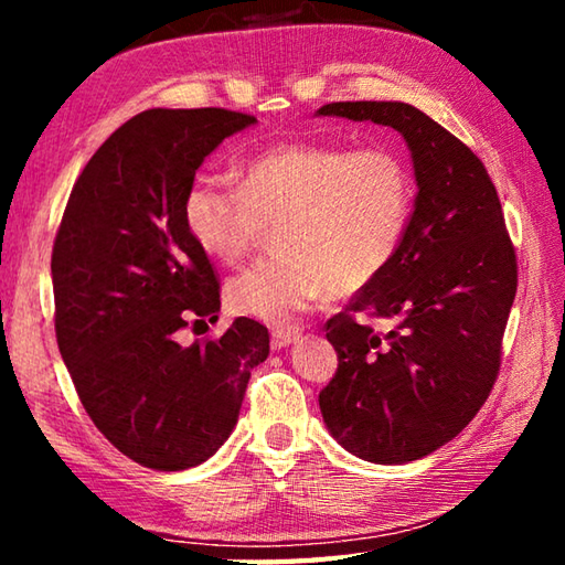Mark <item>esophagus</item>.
Wrapping results in <instances>:
<instances>
[{
  "mask_svg": "<svg viewBox=\"0 0 565 565\" xmlns=\"http://www.w3.org/2000/svg\"><path fill=\"white\" fill-rule=\"evenodd\" d=\"M296 337H299V331H294V329H276V331H271V349L274 351L286 349V347H289V343L296 341Z\"/></svg>",
  "mask_w": 565,
  "mask_h": 565,
  "instance_id": "obj_1",
  "label": "esophagus"
}]
</instances>
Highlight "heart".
<instances>
[{"mask_svg": "<svg viewBox=\"0 0 565 565\" xmlns=\"http://www.w3.org/2000/svg\"><path fill=\"white\" fill-rule=\"evenodd\" d=\"M416 184L388 147L284 141L248 157L238 189L194 177L184 224L204 254L236 264L276 226L279 254L226 284L242 317L289 327L329 289L356 291L386 271L414 216Z\"/></svg>", "mask_w": 565, "mask_h": 565, "instance_id": "obj_1", "label": "heart"}]
</instances>
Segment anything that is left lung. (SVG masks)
<instances>
[{"instance_id": "8db88e82", "label": "left lung", "mask_w": 565, "mask_h": 565, "mask_svg": "<svg viewBox=\"0 0 565 565\" xmlns=\"http://www.w3.org/2000/svg\"><path fill=\"white\" fill-rule=\"evenodd\" d=\"M321 117L374 121L406 139L418 184L394 262L327 321L339 369L319 406L353 456L406 463L434 454L486 404L519 286L515 248L483 161L404 102H333ZM353 312L395 321L381 334Z\"/></svg>"}]
</instances>
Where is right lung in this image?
I'll return each instance as SVG.
<instances>
[{"label":"right lung","mask_w":565,"mask_h":565,"mask_svg":"<svg viewBox=\"0 0 565 565\" xmlns=\"http://www.w3.org/2000/svg\"><path fill=\"white\" fill-rule=\"evenodd\" d=\"M254 121L216 107L137 114L84 167L54 238V331L76 394L114 448L154 471L216 454L269 356V331L246 317L218 339L179 343L222 309L184 224L186 186Z\"/></svg>","instance_id":"obj_1"}]
</instances>
